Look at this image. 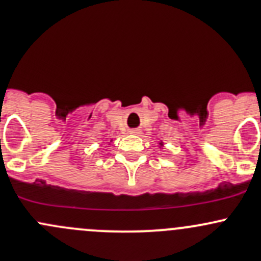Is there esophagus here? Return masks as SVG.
<instances>
[{
    "label": "esophagus",
    "mask_w": 261,
    "mask_h": 261,
    "mask_svg": "<svg viewBox=\"0 0 261 261\" xmlns=\"http://www.w3.org/2000/svg\"><path fill=\"white\" fill-rule=\"evenodd\" d=\"M129 133H130V134H139V133H141V130H138V129H130Z\"/></svg>",
    "instance_id": "1"
}]
</instances>
